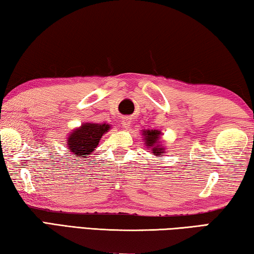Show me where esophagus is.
Returning a JSON list of instances; mask_svg holds the SVG:
<instances>
[{
    "instance_id": "esophagus-1",
    "label": "esophagus",
    "mask_w": 254,
    "mask_h": 254,
    "mask_svg": "<svg viewBox=\"0 0 254 254\" xmlns=\"http://www.w3.org/2000/svg\"><path fill=\"white\" fill-rule=\"evenodd\" d=\"M130 124H131V120L128 119V118H124L122 120V126L124 127H128V126H130Z\"/></svg>"
}]
</instances>
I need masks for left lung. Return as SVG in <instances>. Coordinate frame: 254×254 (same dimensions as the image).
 <instances>
[{
    "instance_id": "1",
    "label": "left lung",
    "mask_w": 254,
    "mask_h": 254,
    "mask_svg": "<svg viewBox=\"0 0 254 254\" xmlns=\"http://www.w3.org/2000/svg\"><path fill=\"white\" fill-rule=\"evenodd\" d=\"M144 136H145V143L148 144V148H151L153 150V153L157 154V156H161V151H162V148H158V147H154L153 145L158 143L159 141V134H160V132L157 131V130H152V131H144Z\"/></svg>"
}]
</instances>
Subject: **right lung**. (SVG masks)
I'll return each mask as SVG.
<instances>
[{"instance_id": "add662e5", "label": "right lung", "mask_w": 254, "mask_h": 254, "mask_svg": "<svg viewBox=\"0 0 254 254\" xmlns=\"http://www.w3.org/2000/svg\"><path fill=\"white\" fill-rule=\"evenodd\" d=\"M110 128L109 124L86 123L71 133L67 140L68 151L86 158L95 150L102 135Z\"/></svg>"}]
</instances>
